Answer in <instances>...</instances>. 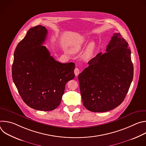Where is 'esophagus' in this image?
<instances>
[{
    "label": "esophagus",
    "instance_id": "esophagus-1",
    "mask_svg": "<svg viewBox=\"0 0 146 146\" xmlns=\"http://www.w3.org/2000/svg\"><path fill=\"white\" fill-rule=\"evenodd\" d=\"M74 74H75V76H77L79 74V73H80V70H79V69L77 68H76L74 69Z\"/></svg>",
    "mask_w": 146,
    "mask_h": 146
}]
</instances>
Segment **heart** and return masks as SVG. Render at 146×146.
I'll return each instance as SVG.
<instances>
[{
  "mask_svg": "<svg viewBox=\"0 0 146 146\" xmlns=\"http://www.w3.org/2000/svg\"><path fill=\"white\" fill-rule=\"evenodd\" d=\"M86 44H87V40L85 39H81L79 41H77V42H76L72 46L71 48V51L73 52H80L84 48ZM95 48V43L94 41H91V42L89 43L86 51H84V54H83L82 56L84 58V59L86 60L90 59L94 55Z\"/></svg>",
  "mask_w": 146,
  "mask_h": 146,
  "instance_id": "1",
  "label": "heart"
}]
</instances>
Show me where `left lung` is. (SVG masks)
<instances>
[{"instance_id":"1","label":"left lung","mask_w":146,"mask_h":146,"mask_svg":"<svg viewBox=\"0 0 146 146\" xmlns=\"http://www.w3.org/2000/svg\"><path fill=\"white\" fill-rule=\"evenodd\" d=\"M106 51L91 59L78 77L83 105L93 112H106L118 106L133 80L131 51L119 33L113 35Z\"/></svg>"}]
</instances>
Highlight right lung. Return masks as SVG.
<instances>
[{
    "label": "right lung",
    "mask_w": 146,
    "mask_h": 146,
    "mask_svg": "<svg viewBox=\"0 0 146 146\" xmlns=\"http://www.w3.org/2000/svg\"><path fill=\"white\" fill-rule=\"evenodd\" d=\"M47 32L41 25L29 29L15 48L12 66L13 80L21 97L28 106L41 111L56 109L67 82L75 77L74 63H60L43 46Z\"/></svg>",
    "instance_id": "obj_1"
}]
</instances>
